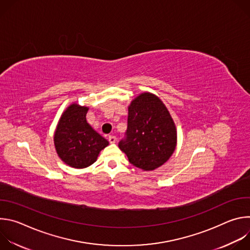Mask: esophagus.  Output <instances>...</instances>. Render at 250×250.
I'll list each match as a JSON object with an SVG mask.
<instances>
[{
	"instance_id": "34e87169",
	"label": "esophagus",
	"mask_w": 250,
	"mask_h": 250,
	"mask_svg": "<svg viewBox=\"0 0 250 250\" xmlns=\"http://www.w3.org/2000/svg\"><path fill=\"white\" fill-rule=\"evenodd\" d=\"M109 141H110V144H116V141H117L116 136L115 135H110L109 136Z\"/></svg>"
}]
</instances>
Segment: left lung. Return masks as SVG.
Wrapping results in <instances>:
<instances>
[{
    "mask_svg": "<svg viewBox=\"0 0 250 250\" xmlns=\"http://www.w3.org/2000/svg\"><path fill=\"white\" fill-rule=\"evenodd\" d=\"M176 146L177 129L166 105L152 93L139 94L128 105L126 137L120 149L133 166L152 171L172 156Z\"/></svg>",
    "mask_w": 250,
    "mask_h": 250,
    "instance_id": "obj_1",
    "label": "left lung"
}]
</instances>
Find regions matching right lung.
<instances>
[{"instance_id":"1","label":"right lung","mask_w":250,"mask_h":250,"mask_svg":"<svg viewBox=\"0 0 250 250\" xmlns=\"http://www.w3.org/2000/svg\"><path fill=\"white\" fill-rule=\"evenodd\" d=\"M88 110V106L77 103L69 104L58 121L53 136L59 158L76 169L92 165L101 150L109 146V141L87 123Z\"/></svg>"}]
</instances>
